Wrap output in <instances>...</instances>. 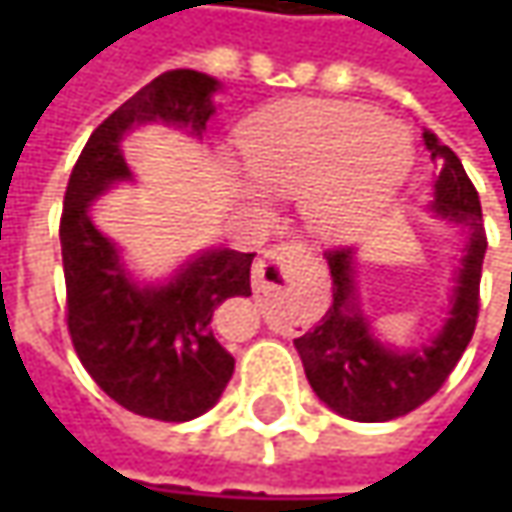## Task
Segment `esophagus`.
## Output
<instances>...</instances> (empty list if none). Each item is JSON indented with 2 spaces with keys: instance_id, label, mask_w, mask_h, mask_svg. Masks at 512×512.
Wrapping results in <instances>:
<instances>
[{
  "instance_id": "34e87169",
  "label": "esophagus",
  "mask_w": 512,
  "mask_h": 512,
  "mask_svg": "<svg viewBox=\"0 0 512 512\" xmlns=\"http://www.w3.org/2000/svg\"><path fill=\"white\" fill-rule=\"evenodd\" d=\"M310 259V250L305 245H276L265 250V256L253 265V290L265 293L273 282L285 276L287 267L302 265Z\"/></svg>"
}]
</instances>
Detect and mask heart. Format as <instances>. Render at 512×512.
<instances>
[{
    "instance_id": "b5f03b06",
    "label": "heart",
    "mask_w": 512,
    "mask_h": 512,
    "mask_svg": "<svg viewBox=\"0 0 512 512\" xmlns=\"http://www.w3.org/2000/svg\"><path fill=\"white\" fill-rule=\"evenodd\" d=\"M233 187L253 207L267 193L302 199L305 225L327 242H350L376 225L402 187L413 148L404 125L347 102H290L250 122Z\"/></svg>"
}]
</instances>
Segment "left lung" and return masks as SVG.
<instances>
[{
  "instance_id": "8db88e82",
  "label": "left lung",
  "mask_w": 512,
  "mask_h": 512,
  "mask_svg": "<svg viewBox=\"0 0 512 512\" xmlns=\"http://www.w3.org/2000/svg\"><path fill=\"white\" fill-rule=\"evenodd\" d=\"M422 139L430 159L439 165L427 210L464 233L442 327L422 344L399 347L384 342L364 313L356 250L344 247L325 253L333 276V305L319 325L293 339L313 393L333 413L353 422H390L427 402L462 359L476 330L479 279L487 250L479 193L467 179L459 156L442 145L433 130L424 128Z\"/></svg>"
}]
</instances>
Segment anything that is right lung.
Listing matches in <instances>:
<instances>
[{"label": "right lung", "instance_id": "right-lung-1", "mask_svg": "<svg viewBox=\"0 0 512 512\" xmlns=\"http://www.w3.org/2000/svg\"><path fill=\"white\" fill-rule=\"evenodd\" d=\"M219 90L222 82L199 70L156 76L90 133L65 190L59 242L79 362L113 402L159 422H190L222 399L236 362L213 319L225 299L250 296L256 253L207 247L165 279L145 282L96 227L93 205L136 182L122 153L130 130L165 125L202 139Z\"/></svg>", "mask_w": 512, "mask_h": 512}]
</instances>
